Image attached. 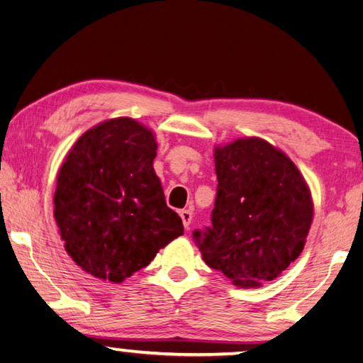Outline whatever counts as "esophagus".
Wrapping results in <instances>:
<instances>
[{
    "instance_id": "obj_1",
    "label": "esophagus",
    "mask_w": 363,
    "mask_h": 363,
    "mask_svg": "<svg viewBox=\"0 0 363 363\" xmlns=\"http://www.w3.org/2000/svg\"><path fill=\"white\" fill-rule=\"evenodd\" d=\"M179 216H181V219H182L184 227L189 228L190 227V222H192V211H190V209H182L181 213H179Z\"/></svg>"
}]
</instances>
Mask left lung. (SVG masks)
<instances>
[{"label":"left lung","instance_id":"obj_1","mask_svg":"<svg viewBox=\"0 0 363 363\" xmlns=\"http://www.w3.org/2000/svg\"><path fill=\"white\" fill-rule=\"evenodd\" d=\"M217 194L211 225L195 230L206 265L235 286L259 287L301 254L313 222L305 177L260 138L214 149Z\"/></svg>","mask_w":363,"mask_h":363}]
</instances>
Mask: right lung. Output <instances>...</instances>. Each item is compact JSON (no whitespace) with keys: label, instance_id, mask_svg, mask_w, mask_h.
<instances>
[{"label":"right lung","instance_id":"right-lung-1","mask_svg":"<svg viewBox=\"0 0 363 363\" xmlns=\"http://www.w3.org/2000/svg\"><path fill=\"white\" fill-rule=\"evenodd\" d=\"M152 131L128 117L79 138L57 176L54 216L65 249L84 272L122 282L184 233L154 171Z\"/></svg>","mask_w":363,"mask_h":363}]
</instances>
